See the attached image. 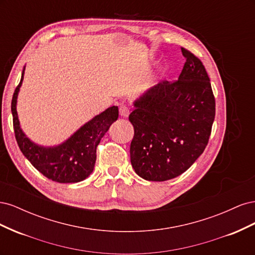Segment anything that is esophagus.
<instances>
[{
    "label": "esophagus",
    "mask_w": 255,
    "mask_h": 255,
    "mask_svg": "<svg viewBox=\"0 0 255 255\" xmlns=\"http://www.w3.org/2000/svg\"><path fill=\"white\" fill-rule=\"evenodd\" d=\"M119 113H120V116L123 118H127L128 116L129 115V107L127 106V105H122L120 106L119 109Z\"/></svg>",
    "instance_id": "esophagus-1"
}]
</instances>
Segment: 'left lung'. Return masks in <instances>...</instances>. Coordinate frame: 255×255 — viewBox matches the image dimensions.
<instances>
[{
  "mask_svg": "<svg viewBox=\"0 0 255 255\" xmlns=\"http://www.w3.org/2000/svg\"><path fill=\"white\" fill-rule=\"evenodd\" d=\"M186 58L179 80L161 81L134 102L129 146L135 172L146 181L174 179L195 163L207 145L215 119L210 78L196 55Z\"/></svg>",
  "mask_w": 255,
  "mask_h": 255,
  "instance_id": "obj_1",
  "label": "left lung"
}]
</instances>
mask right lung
Masks as SVG:
<instances>
[{"mask_svg":"<svg viewBox=\"0 0 255 255\" xmlns=\"http://www.w3.org/2000/svg\"><path fill=\"white\" fill-rule=\"evenodd\" d=\"M13 92L11 100L12 122L16 140L21 152L38 171L48 179L58 183H78L94 171L97 159V146L109 130L112 123L118 119V107L112 106L96 116L79 128L64 143L56 146H41L30 141L20 128L17 114L18 92L23 81Z\"/></svg>","mask_w":255,"mask_h":255,"instance_id":"1","label":"right lung"}]
</instances>
